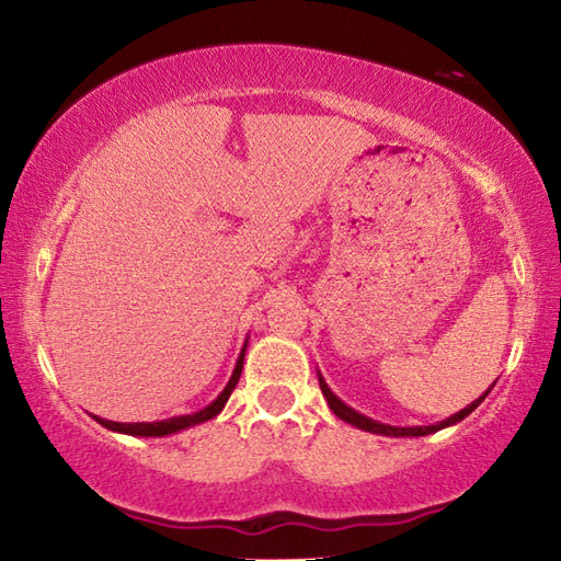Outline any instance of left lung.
Listing matches in <instances>:
<instances>
[{"mask_svg": "<svg viewBox=\"0 0 561 561\" xmlns=\"http://www.w3.org/2000/svg\"><path fill=\"white\" fill-rule=\"evenodd\" d=\"M318 380H320V390H323V396H325V400H328V404H330V410L335 412L342 422H347V424H352V426H356V428H364V432H371V434H380V436H426V434H434V432H438V428H446V426H450V424H458V422H462L465 416H468L474 408H478V404L484 400V396L490 390L484 392V396H480L478 400L474 402H470L468 408L465 410H460V412H456L453 416H448V420H444V422H436V424H428V426H390V424H380V422H376V420H371V416H364V414H359L356 410H352L350 404H344L335 392H332L330 388H328V383H325V378L318 374Z\"/></svg>", "mask_w": 561, "mask_h": 561, "instance_id": "8db88e82", "label": "left lung"}]
</instances>
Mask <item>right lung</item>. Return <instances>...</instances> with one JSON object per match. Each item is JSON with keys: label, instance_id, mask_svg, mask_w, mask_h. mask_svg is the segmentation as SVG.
Wrapping results in <instances>:
<instances>
[{"label": "right lung", "instance_id": "1", "mask_svg": "<svg viewBox=\"0 0 561 561\" xmlns=\"http://www.w3.org/2000/svg\"><path fill=\"white\" fill-rule=\"evenodd\" d=\"M243 359H245V344L241 350V356H238L236 362V368L233 374L229 378V383H226V388L219 392V398L214 400L211 404H207L205 410L199 412H193V414H183V416H171V420H163V422H137V424H123V422H111V420H101V416L93 414V420H96L101 426L111 428V432H117V434H129V436H169V434H175V432H183V428H190L195 424H202L211 420V416H217L221 410L226 400H229V396L233 392L238 378H241V371H243Z\"/></svg>", "mask_w": 561, "mask_h": 561}]
</instances>
